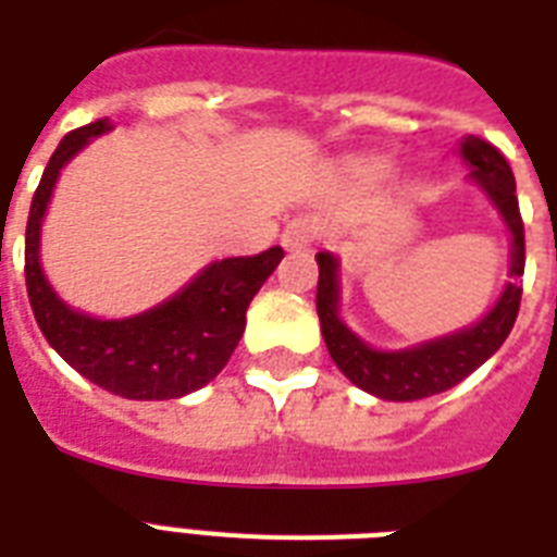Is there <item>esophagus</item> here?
I'll return each mask as SVG.
<instances>
[{"instance_id": "obj_1", "label": "esophagus", "mask_w": 557, "mask_h": 557, "mask_svg": "<svg viewBox=\"0 0 557 557\" xmlns=\"http://www.w3.org/2000/svg\"><path fill=\"white\" fill-rule=\"evenodd\" d=\"M314 236H318V222L309 216H297L283 231V245L286 248H306V245L314 243Z\"/></svg>"}]
</instances>
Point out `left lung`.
Returning a JSON list of instances; mask_svg holds the SVG:
<instances>
[{"label": "left lung", "instance_id": "obj_1", "mask_svg": "<svg viewBox=\"0 0 557 557\" xmlns=\"http://www.w3.org/2000/svg\"><path fill=\"white\" fill-rule=\"evenodd\" d=\"M462 159L471 164V178L488 193L497 205L503 222L511 231V283L494 304L483 321L445 338L428 341L422 347L401 349V352H379L356 338L338 318V260L321 251L318 260V318L321 332L330 349L332 361L356 387L387 401H413L445 393L462 379H468L480 364L503 347L520 312V274L527 265V239H523V219L518 208V187L509 161L494 144L468 135L462 138Z\"/></svg>", "mask_w": 557, "mask_h": 557}]
</instances>
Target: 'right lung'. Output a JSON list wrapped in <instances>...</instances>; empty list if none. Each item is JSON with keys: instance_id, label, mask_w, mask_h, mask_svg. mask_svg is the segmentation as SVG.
Segmentation results:
<instances>
[{"instance_id": "add662e5", "label": "right lung", "mask_w": 557, "mask_h": 557, "mask_svg": "<svg viewBox=\"0 0 557 557\" xmlns=\"http://www.w3.org/2000/svg\"><path fill=\"white\" fill-rule=\"evenodd\" d=\"M107 129L109 121L72 129L39 178L25 227V288L30 309L46 341L65 364L98 387L135 401L187 396L216 379L227 364L243 338L248 304L277 269L283 248L274 245L253 257L210 262L176 297L124 321H98L69 309L39 269V225L63 164H69L89 138Z\"/></svg>"}]
</instances>
